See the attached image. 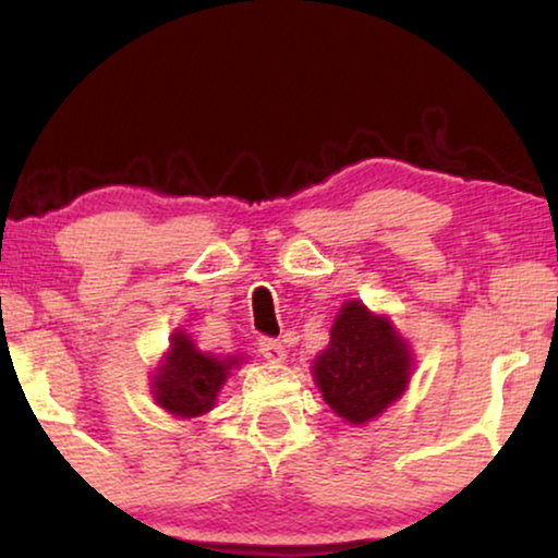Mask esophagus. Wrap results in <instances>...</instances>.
Returning a JSON list of instances; mask_svg holds the SVG:
<instances>
[{"instance_id":"esophagus-1","label":"esophagus","mask_w":558,"mask_h":558,"mask_svg":"<svg viewBox=\"0 0 558 558\" xmlns=\"http://www.w3.org/2000/svg\"><path fill=\"white\" fill-rule=\"evenodd\" d=\"M258 353H262L269 363H284L287 361V350L279 340L274 338H262L258 340Z\"/></svg>"}]
</instances>
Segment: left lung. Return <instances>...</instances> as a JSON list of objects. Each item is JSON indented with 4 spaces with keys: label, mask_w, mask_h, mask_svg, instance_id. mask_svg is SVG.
<instances>
[{
    "label": "left lung",
    "mask_w": 558,
    "mask_h": 558,
    "mask_svg": "<svg viewBox=\"0 0 558 558\" xmlns=\"http://www.w3.org/2000/svg\"><path fill=\"white\" fill-rule=\"evenodd\" d=\"M411 368V350L391 319L350 300L335 317L330 345L315 357L312 376L335 414L365 424L401 399Z\"/></svg>",
    "instance_id": "8db88e82"
}]
</instances>
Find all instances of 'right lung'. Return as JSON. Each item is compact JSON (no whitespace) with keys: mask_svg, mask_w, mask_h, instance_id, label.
I'll list each match as a JSON object with an SVG mask.
<instances>
[{"mask_svg":"<svg viewBox=\"0 0 558 558\" xmlns=\"http://www.w3.org/2000/svg\"><path fill=\"white\" fill-rule=\"evenodd\" d=\"M241 357H218L195 348L185 332L170 338V353L155 373L151 388L155 401L172 416L193 418L216 407V396L223 388L228 373Z\"/></svg>","mask_w":558,"mask_h":558,"instance_id":"obj_1","label":"right lung"}]
</instances>
